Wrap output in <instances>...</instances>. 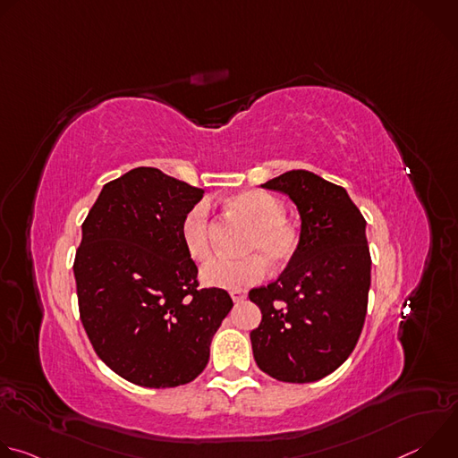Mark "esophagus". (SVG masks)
<instances>
[{
  "instance_id": "obj_1",
  "label": "esophagus",
  "mask_w": 458,
  "mask_h": 458,
  "mask_svg": "<svg viewBox=\"0 0 458 458\" xmlns=\"http://www.w3.org/2000/svg\"><path fill=\"white\" fill-rule=\"evenodd\" d=\"M230 297L233 302H242L246 299V292L244 290H232Z\"/></svg>"
}]
</instances>
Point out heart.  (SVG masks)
<instances>
[{
    "label": "heart",
    "instance_id": "b5f03b06",
    "mask_svg": "<svg viewBox=\"0 0 458 458\" xmlns=\"http://www.w3.org/2000/svg\"><path fill=\"white\" fill-rule=\"evenodd\" d=\"M230 208L251 225L244 248L257 251L241 259L217 257L201 268V281L210 288L242 290L259 283L267 274V259L274 267H283L297 253L299 232L286 219L284 205L268 191L248 190L235 193ZM181 241L186 253L195 260L210 257L208 205H193L181 221Z\"/></svg>",
    "mask_w": 458,
    "mask_h": 458
}]
</instances>
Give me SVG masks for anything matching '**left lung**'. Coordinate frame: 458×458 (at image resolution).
Segmentation results:
<instances>
[{
    "mask_svg": "<svg viewBox=\"0 0 458 458\" xmlns=\"http://www.w3.org/2000/svg\"><path fill=\"white\" fill-rule=\"evenodd\" d=\"M297 207V253L268 286L248 297L263 313L251 330L257 366L283 382H315L353 352L368 308L371 259L366 221L348 191L308 170L260 184Z\"/></svg>",
    "mask_w": 458,
    "mask_h": 458,
    "instance_id": "1",
    "label": "left lung"
}]
</instances>
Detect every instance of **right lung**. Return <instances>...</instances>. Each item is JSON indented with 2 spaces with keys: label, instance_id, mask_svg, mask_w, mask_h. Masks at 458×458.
<instances>
[{
  "label": "right lung",
  "instance_id": "obj_1",
  "mask_svg": "<svg viewBox=\"0 0 458 458\" xmlns=\"http://www.w3.org/2000/svg\"><path fill=\"white\" fill-rule=\"evenodd\" d=\"M201 199V188L140 166L101 188L81 226V322L99 359L128 382L193 380L233 306L225 290L198 288V267L181 241V221Z\"/></svg>",
  "mask_w": 458,
  "mask_h": 458
}]
</instances>
